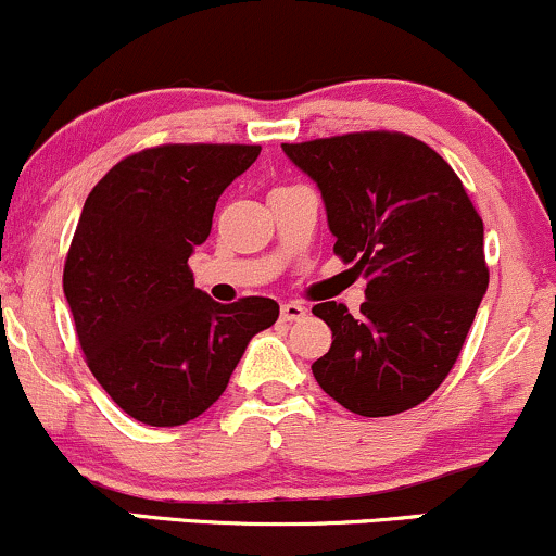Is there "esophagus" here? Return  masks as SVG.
I'll use <instances>...</instances> for the list:
<instances>
[{"label": "esophagus", "instance_id": "esophagus-1", "mask_svg": "<svg viewBox=\"0 0 556 556\" xmlns=\"http://www.w3.org/2000/svg\"><path fill=\"white\" fill-rule=\"evenodd\" d=\"M305 314H308V308H305V305L295 303V300H290V303L282 305V318H285V321H300V318H305Z\"/></svg>", "mask_w": 556, "mask_h": 556}]
</instances>
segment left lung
<instances>
[{
	"label": "left lung",
	"instance_id": "8db88e82",
	"mask_svg": "<svg viewBox=\"0 0 556 556\" xmlns=\"http://www.w3.org/2000/svg\"><path fill=\"white\" fill-rule=\"evenodd\" d=\"M282 151L321 190L334 253L368 282L358 318L334 300L314 305L331 348L311 371L358 416L410 410L452 371L486 295L481 216L450 164L402 132Z\"/></svg>",
	"mask_w": 556,
	"mask_h": 556
}]
</instances>
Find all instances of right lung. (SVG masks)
<instances>
[{
	"label": "right lung",
	"instance_id": "right-lung-1",
	"mask_svg": "<svg viewBox=\"0 0 556 556\" xmlns=\"http://www.w3.org/2000/svg\"><path fill=\"white\" fill-rule=\"evenodd\" d=\"M261 146H159L123 159L83 206L65 298L88 368L130 418L182 426L222 397L248 342L279 316L271 298L216 303L188 258Z\"/></svg>",
	"mask_w": 556,
	"mask_h": 556
}]
</instances>
